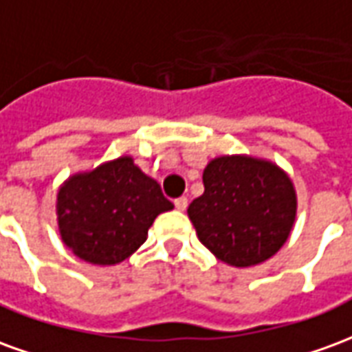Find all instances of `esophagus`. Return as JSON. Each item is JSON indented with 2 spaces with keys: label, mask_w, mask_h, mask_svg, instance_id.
Returning <instances> with one entry per match:
<instances>
[{
  "label": "esophagus",
  "mask_w": 352,
  "mask_h": 352,
  "mask_svg": "<svg viewBox=\"0 0 352 352\" xmlns=\"http://www.w3.org/2000/svg\"><path fill=\"white\" fill-rule=\"evenodd\" d=\"M186 206H188V199L184 198V196H181V198L175 199V207L179 209V211H184V209H186Z\"/></svg>",
  "instance_id": "obj_1"
}]
</instances>
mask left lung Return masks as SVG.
I'll return each instance as SVG.
<instances>
[{
    "instance_id": "8db88e82",
    "label": "left lung",
    "mask_w": 352,
    "mask_h": 352,
    "mask_svg": "<svg viewBox=\"0 0 352 352\" xmlns=\"http://www.w3.org/2000/svg\"><path fill=\"white\" fill-rule=\"evenodd\" d=\"M204 194L188 206L199 241L222 262L249 267L272 258L296 219L290 177L251 156H221L204 169Z\"/></svg>"
}]
</instances>
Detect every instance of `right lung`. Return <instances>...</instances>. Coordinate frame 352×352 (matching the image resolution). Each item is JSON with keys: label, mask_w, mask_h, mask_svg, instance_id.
Returning a JSON list of instances; mask_svg holds the SVG:
<instances>
[{"label": "right lung", "mask_w": 352, "mask_h": 352, "mask_svg": "<svg viewBox=\"0 0 352 352\" xmlns=\"http://www.w3.org/2000/svg\"><path fill=\"white\" fill-rule=\"evenodd\" d=\"M173 204L130 156L69 177L58 192L60 236L85 262L120 264L145 243L154 219Z\"/></svg>", "instance_id": "right-lung-1"}]
</instances>
